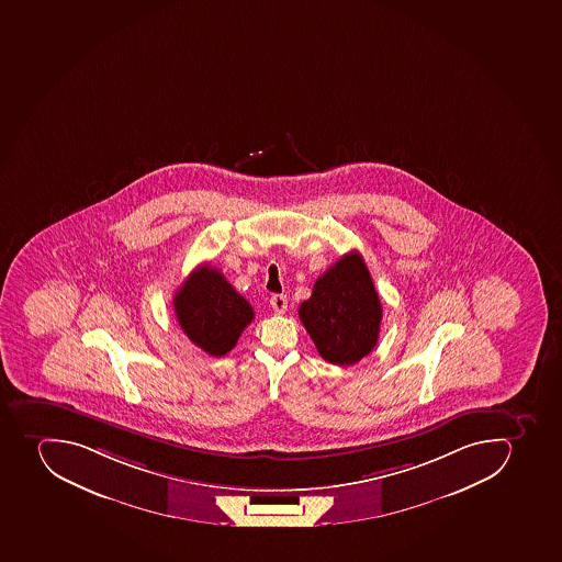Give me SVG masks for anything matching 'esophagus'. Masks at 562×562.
Instances as JSON below:
<instances>
[{"instance_id": "obj_1", "label": "esophagus", "mask_w": 562, "mask_h": 562, "mask_svg": "<svg viewBox=\"0 0 562 562\" xmlns=\"http://www.w3.org/2000/svg\"><path fill=\"white\" fill-rule=\"evenodd\" d=\"M270 306H272V310H274L276 313H279V315L286 312V295H281V293H278V295H272V297H270Z\"/></svg>"}]
</instances>
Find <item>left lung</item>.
Returning <instances> with one entry per match:
<instances>
[{"instance_id":"8db88e82","label":"left lung","mask_w":562,"mask_h":562,"mask_svg":"<svg viewBox=\"0 0 562 562\" xmlns=\"http://www.w3.org/2000/svg\"><path fill=\"white\" fill-rule=\"evenodd\" d=\"M299 316L329 363L345 367L370 355L378 344L382 306L361 255L341 256L316 279Z\"/></svg>"}]
</instances>
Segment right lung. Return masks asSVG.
Returning <instances> with one entry per match:
<instances>
[{"label":"right lung","mask_w":562,"mask_h":562,"mask_svg":"<svg viewBox=\"0 0 562 562\" xmlns=\"http://www.w3.org/2000/svg\"><path fill=\"white\" fill-rule=\"evenodd\" d=\"M172 302L184 335L215 358L226 356L255 318L249 302L210 265L184 279Z\"/></svg>","instance_id":"obj_1"}]
</instances>
